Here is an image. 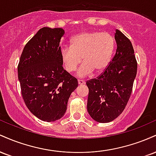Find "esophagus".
Segmentation results:
<instances>
[{
  "label": "esophagus",
  "instance_id": "34e87169",
  "mask_svg": "<svg viewBox=\"0 0 156 156\" xmlns=\"http://www.w3.org/2000/svg\"><path fill=\"white\" fill-rule=\"evenodd\" d=\"M78 83L79 85H81V84H84L85 83V81L83 80H78Z\"/></svg>",
  "mask_w": 156,
  "mask_h": 156
}]
</instances>
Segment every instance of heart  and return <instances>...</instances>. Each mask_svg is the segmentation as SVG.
Instances as JSON below:
<instances>
[{
  "mask_svg": "<svg viewBox=\"0 0 156 156\" xmlns=\"http://www.w3.org/2000/svg\"><path fill=\"white\" fill-rule=\"evenodd\" d=\"M115 39L107 32L87 31L78 34L70 40V47L62 48L60 57L64 68L69 73L76 69L83 58V64L78 76L85 77L95 70L104 71L112 61Z\"/></svg>",
  "mask_w": 156,
  "mask_h": 156,
  "instance_id": "b5f03b06",
  "label": "heart"
}]
</instances>
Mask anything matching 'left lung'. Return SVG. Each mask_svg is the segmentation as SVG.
Wrapping results in <instances>:
<instances>
[{"mask_svg":"<svg viewBox=\"0 0 156 156\" xmlns=\"http://www.w3.org/2000/svg\"><path fill=\"white\" fill-rule=\"evenodd\" d=\"M114 38L117 51L108 67L98 78L87 81V111L94 120L101 123L112 122L124 111L137 73L131 42L117 29Z\"/></svg>","mask_w":156,"mask_h":156,"instance_id":"left-lung-1","label":"left lung"}]
</instances>
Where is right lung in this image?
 <instances>
[{
	"mask_svg": "<svg viewBox=\"0 0 156 156\" xmlns=\"http://www.w3.org/2000/svg\"><path fill=\"white\" fill-rule=\"evenodd\" d=\"M61 28L44 27L25 45L17 67L21 93L27 108L42 121L65 114L78 80L64 69L60 57Z\"/></svg>",
	"mask_w": 156,
	"mask_h": 156,
	"instance_id": "add662e5",
	"label": "right lung"
}]
</instances>
